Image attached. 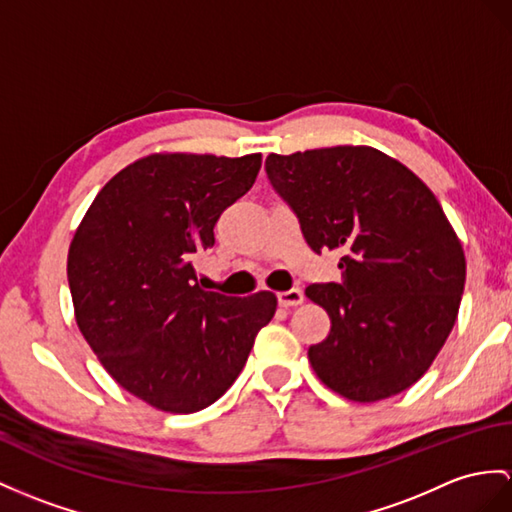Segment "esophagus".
Here are the masks:
<instances>
[{
  "mask_svg": "<svg viewBox=\"0 0 512 512\" xmlns=\"http://www.w3.org/2000/svg\"><path fill=\"white\" fill-rule=\"evenodd\" d=\"M304 302V293L299 289H291V291H282L278 293V304L282 308H293V306H299Z\"/></svg>",
  "mask_w": 512,
  "mask_h": 512,
  "instance_id": "1",
  "label": "esophagus"
}]
</instances>
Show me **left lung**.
I'll use <instances>...</instances> for the list:
<instances>
[{
    "mask_svg": "<svg viewBox=\"0 0 512 512\" xmlns=\"http://www.w3.org/2000/svg\"><path fill=\"white\" fill-rule=\"evenodd\" d=\"M313 252L339 249L343 280L310 284L330 334L308 347L317 378L354 402L413 386L450 336L465 254L439 199L400 160L367 145L265 160Z\"/></svg>",
    "mask_w": 512,
    "mask_h": 512,
    "instance_id": "8db88e82",
    "label": "left lung"
}]
</instances>
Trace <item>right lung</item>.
<instances>
[{"label":"right lung","mask_w":512,"mask_h":512,"mask_svg":"<svg viewBox=\"0 0 512 512\" xmlns=\"http://www.w3.org/2000/svg\"><path fill=\"white\" fill-rule=\"evenodd\" d=\"M260 154H152L108 180L69 247L76 321L123 389L165 413H197L239 378L278 299L197 284L193 260L258 176Z\"/></svg>","instance_id":"obj_1"}]
</instances>
